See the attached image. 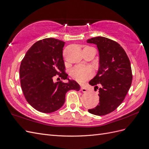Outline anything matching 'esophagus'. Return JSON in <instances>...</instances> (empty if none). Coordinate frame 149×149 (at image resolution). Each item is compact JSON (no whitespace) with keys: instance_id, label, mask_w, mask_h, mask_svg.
Instances as JSON below:
<instances>
[{"instance_id":"34e87169","label":"esophagus","mask_w":149,"mask_h":149,"mask_svg":"<svg viewBox=\"0 0 149 149\" xmlns=\"http://www.w3.org/2000/svg\"><path fill=\"white\" fill-rule=\"evenodd\" d=\"M81 90L82 92L86 93V92L88 91V88L84 86H81Z\"/></svg>"}]
</instances>
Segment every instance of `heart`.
Returning <instances> with one entry per match:
<instances>
[{
	"instance_id": "b5f03b06",
	"label": "heart",
	"mask_w": 149,
	"mask_h": 149,
	"mask_svg": "<svg viewBox=\"0 0 149 149\" xmlns=\"http://www.w3.org/2000/svg\"><path fill=\"white\" fill-rule=\"evenodd\" d=\"M71 76L78 82H83L89 78L93 74L91 70L83 65L76 66L70 71Z\"/></svg>"
}]
</instances>
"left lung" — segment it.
Here are the masks:
<instances>
[{"label":"left lung","instance_id":"left-lung-1","mask_svg":"<svg viewBox=\"0 0 149 149\" xmlns=\"http://www.w3.org/2000/svg\"><path fill=\"white\" fill-rule=\"evenodd\" d=\"M87 42L96 45L100 53L97 73L89 82L95 86L94 90L99 89L100 102L88 112L96 116L106 115L119 106L130 88L132 81L130 62L123 48L114 40L97 37L88 39Z\"/></svg>","mask_w":149,"mask_h":149}]
</instances>
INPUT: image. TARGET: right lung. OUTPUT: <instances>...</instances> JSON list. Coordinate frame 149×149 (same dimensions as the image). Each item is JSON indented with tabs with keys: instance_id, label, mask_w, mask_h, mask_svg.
Listing matches in <instances>:
<instances>
[{
	"instance_id": "add662e5",
	"label": "right lung",
	"mask_w": 149,
	"mask_h": 149,
	"mask_svg": "<svg viewBox=\"0 0 149 149\" xmlns=\"http://www.w3.org/2000/svg\"><path fill=\"white\" fill-rule=\"evenodd\" d=\"M64 45V42L53 38L39 40L31 47L21 62L20 78L24 96L30 105L43 113L58 110L64 104L68 91L80 89L78 83L70 80L65 73ZM56 75L69 82L55 83L52 79Z\"/></svg>"
}]
</instances>
